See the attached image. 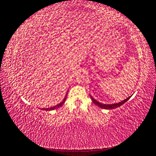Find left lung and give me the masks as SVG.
Masks as SVG:
<instances>
[{"mask_svg": "<svg viewBox=\"0 0 156 156\" xmlns=\"http://www.w3.org/2000/svg\"><path fill=\"white\" fill-rule=\"evenodd\" d=\"M131 97L129 96L127 98H126V100L122 101L120 102H119V103H113V104H103V103H101L100 102H99L98 101H96L95 99H94L91 96H90V98L92 99V100L93 101V103H94V104L96 105L97 106H98L99 107H101L102 108H105V109H113V108H117L119 107L121 105H122L124 104V103H125L127 100H129V99Z\"/></svg>", "mask_w": 156, "mask_h": 156, "instance_id": "left-lung-1", "label": "left lung"}]
</instances>
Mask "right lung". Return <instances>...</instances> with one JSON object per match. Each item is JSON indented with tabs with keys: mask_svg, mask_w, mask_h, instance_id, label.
I'll return each mask as SVG.
<instances>
[{
	"mask_svg": "<svg viewBox=\"0 0 156 156\" xmlns=\"http://www.w3.org/2000/svg\"><path fill=\"white\" fill-rule=\"evenodd\" d=\"M67 94H68V93H66V96H65L64 99V100H63V101H62V102H61V103H60L59 104L56 105H55V106H54V107H50V108H42V110H44V111H52V110L56 109V108H58V107H61V106H62V105H63L64 103V102H65L66 100Z\"/></svg>",
	"mask_w": 156,
	"mask_h": 156,
	"instance_id": "obj_1",
	"label": "right lung"
}]
</instances>
